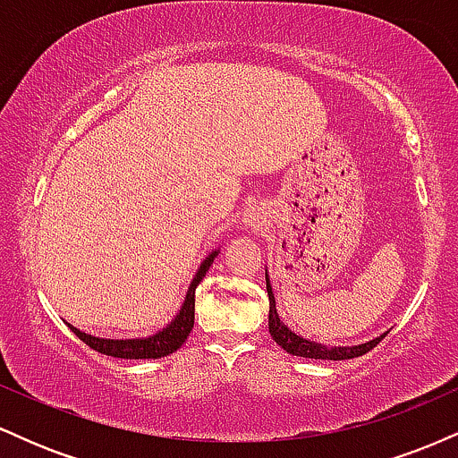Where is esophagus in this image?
Segmentation results:
<instances>
[{
    "mask_svg": "<svg viewBox=\"0 0 458 458\" xmlns=\"http://www.w3.org/2000/svg\"><path fill=\"white\" fill-rule=\"evenodd\" d=\"M267 224V215L260 208H247L243 215V225L247 230H262Z\"/></svg>",
    "mask_w": 458,
    "mask_h": 458,
    "instance_id": "esophagus-1",
    "label": "esophagus"
}]
</instances>
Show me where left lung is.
<instances>
[{"mask_svg":"<svg viewBox=\"0 0 458 458\" xmlns=\"http://www.w3.org/2000/svg\"><path fill=\"white\" fill-rule=\"evenodd\" d=\"M265 277H267V293H269V334L271 338L276 340L284 351H286V353L297 355V357H312V360H353V357H360L368 353L370 349H375V346L387 335L386 331V334L377 335V338L368 340V343L353 344V346H327V344H320V343H314V340L303 338V335L295 334V331L288 327V325L280 318V314H277V308H276V295H273L269 271L267 269H265Z\"/></svg>","mask_w":458,"mask_h":458,"instance_id":"left-lung-1","label":"left lung"}]
</instances>
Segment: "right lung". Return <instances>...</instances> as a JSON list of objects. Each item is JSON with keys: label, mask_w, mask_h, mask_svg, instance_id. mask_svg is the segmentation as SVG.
<instances>
[{"label": "right lung", "mask_w": 458, "mask_h": 458, "mask_svg": "<svg viewBox=\"0 0 458 458\" xmlns=\"http://www.w3.org/2000/svg\"><path fill=\"white\" fill-rule=\"evenodd\" d=\"M217 250L208 251L207 259L202 260L199 269L193 276L191 284L187 288L185 301H182L181 310L176 312V317L165 325V327L155 331V334L146 335V338H129V340H114V338H98V335L86 334V331L72 327L71 323H66L71 327L72 334L77 335L79 340H83L90 349L98 351L103 355L120 357V360H157V357H165L174 351L181 349L185 344L187 335L191 334L193 329V318H196V288L198 284L204 280L207 271L211 269L213 260L217 259Z\"/></svg>", "instance_id": "1"}]
</instances>
